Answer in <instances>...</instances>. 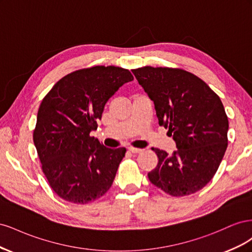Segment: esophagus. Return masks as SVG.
<instances>
[{
  "label": "esophagus",
  "mask_w": 252,
  "mask_h": 252,
  "mask_svg": "<svg viewBox=\"0 0 252 252\" xmlns=\"http://www.w3.org/2000/svg\"><path fill=\"white\" fill-rule=\"evenodd\" d=\"M128 150L132 152V154H140V152L143 151V149L141 148H135V147H128Z\"/></svg>",
  "instance_id": "34e87169"
}]
</instances>
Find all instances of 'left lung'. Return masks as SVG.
<instances>
[{"instance_id": "1", "label": "left lung", "mask_w": 252, "mask_h": 252, "mask_svg": "<svg viewBox=\"0 0 252 252\" xmlns=\"http://www.w3.org/2000/svg\"><path fill=\"white\" fill-rule=\"evenodd\" d=\"M132 72L178 148L171 155L151 148L158 165L149 181L172 196L195 193L215 177L228 146L222 101L203 80L181 68L144 66Z\"/></svg>"}]
</instances>
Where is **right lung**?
Returning <instances> with one entry per match:
<instances>
[{
    "instance_id": "1",
    "label": "right lung",
    "mask_w": 252,
    "mask_h": 252,
    "mask_svg": "<svg viewBox=\"0 0 252 252\" xmlns=\"http://www.w3.org/2000/svg\"><path fill=\"white\" fill-rule=\"evenodd\" d=\"M132 80L122 67L83 68L58 81L44 96L33 143L45 177L63 200L87 204L111 187L126 148H106L90 131L97 128L106 102Z\"/></svg>"
}]
</instances>
